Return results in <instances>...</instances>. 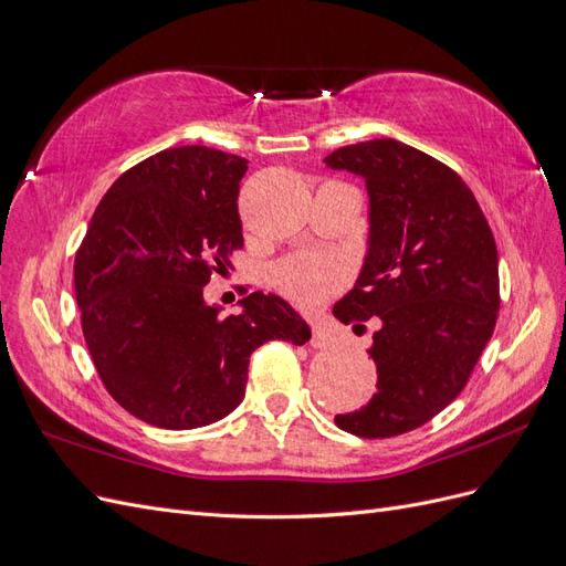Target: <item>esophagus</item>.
Wrapping results in <instances>:
<instances>
[{
    "instance_id": "1",
    "label": "esophagus",
    "mask_w": 566,
    "mask_h": 566,
    "mask_svg": "<svg viewBox=\"0 0 566 566\" xmlns=\"http://www.w3.org/2000/svg\"><path fill=\"white\" fill-rule=\"evenodd\" d=\"M333 342V333L325 328L323 323H314L312 325V339H310V345L312 347H316V349H323V347H328Z\"/></svg>"
}]
</instances>
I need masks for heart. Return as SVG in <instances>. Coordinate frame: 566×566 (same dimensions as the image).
<instances>
[{
  "label": "heart",
  "instance_id": "obj_1",
  "mask_svg": "<svg viewBox=\"0 0 566 566\" xmlns=\"http://www.w3.org/2000/svg\"><path fill=\"white\" fill-rule=\"evenodd\" d=\"M345 281V271L333 256L316 252L290 254L271 269V283L293 302L312 306L323 302Z\"/></svg>",
  "mask_w": 566,
  "mask_h": 566
}]
</instances>
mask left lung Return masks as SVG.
<instances>
[{
  "label": "left lung",
  "mask_w": 566,
  "mask_h": 566,
  "mask_svg": "<svg viewBox=\"0 0 566 566\" xmlns=\"http://www.w3.org/2000/svg\"><path fill=\"white\" fill-rule=\"evenodd\" d=\"M325 163L361 175L370 196L366 264L333 314L354 331L373 316L380 323L368 352L378 391L335 424L364 439L397 437L468 385L501 310L499 250L470 186L427 153L373 139Z\"/></svg>",
  "instance_id": "8db88e82"
}]
</instances>
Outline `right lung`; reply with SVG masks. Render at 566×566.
<instances>
[{"label":"right lung","mask_w":566,"mask_h":566,"mask_svg":"<svg viewBox=\"0 0 566 566\" xmlns=\"http://www.w3.org/2000/svg\"><path fill=\"white\" fill-rule=\"evenodd\" d=\"M245 169V158L217 148H165L117 177L75 254V297L98 378L134 418L163 430L229 416L245 397L256 347L312 337L276 295L243 287L238 316L202 300L212 273L243 248Z\"/></svg>","instance_id":"add662e5"}]
</instances>
